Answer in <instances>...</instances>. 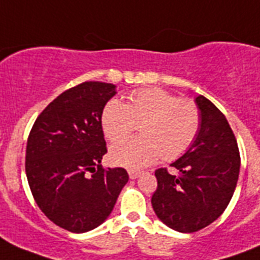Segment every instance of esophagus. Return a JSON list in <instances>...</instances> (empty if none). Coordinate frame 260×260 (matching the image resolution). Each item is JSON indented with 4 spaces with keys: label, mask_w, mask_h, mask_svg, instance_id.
<instances>
[{
    "label": "esophagus",
    "mask_w": 260,
    "mask_h": 260,
    "mask_svg": "<svg viewBox=\"0 0 260 260\" xmlns=\"http://www.w3.org/2000/svg\"><path fill=\"white\" fill-rule=\"evenodd\" d=\"M128 174H129L131 179H136V178H139V177H140V175H142V171L129 170V171H128Z\"/></svg>",
    "instance_id": "34e87169"
}]
</instances>
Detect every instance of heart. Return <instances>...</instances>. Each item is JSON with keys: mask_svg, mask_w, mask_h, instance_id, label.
<instances>
[{"mask_svg": "<svg viewBox=\"0 0 260 260\" xmlns=\"http://www.w3.org/2000/svg\"><path fill=\"white\" fill-rule=\"evenodd\" d=\"M141 124L142 138L110 148V162L125 169H143L165 159L174 160L189 150L197 138L201 117L191 100L178 98L159 87L135 90L128 104L110 100L101 116L102 131L112 143L121 142Z\"/></svg>", "mask_w": 260, "mask_h": 260, "instance_id": "1", "label": "heart"}]
</instances>
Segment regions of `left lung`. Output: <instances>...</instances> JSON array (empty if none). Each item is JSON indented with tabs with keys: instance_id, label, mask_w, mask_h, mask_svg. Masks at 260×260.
I'll list each match as a JSON object with an SVG mask.
<instances>
[{
	"instance_id": "obj_1",
	"label": "left lung",
	"mask_w": 260,
	"mask_h": 260,
	"mask_svg": "<svg viewBox=\"0 0 260 260\" xmlns=\"http://www.w3.org/2000/svg\"><path fill=\"white\" fill-rule=\"evenodd\" d=\"M200 131L181 158L171 163L179 175L158 169L151 198L155 213L171 230L191 234L217 220L238 183L240 155L234 132L217 106L198 95Z\"/></svg>"
}]
</instances>
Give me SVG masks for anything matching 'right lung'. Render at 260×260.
Wrapping results in <instances>:
<instances>
[{
    "mask_svg": "<svg viewBox=\"0 0 260 260\" xmlns=\"http://www.w3.org/2000/svg\"><path fill=\"white\" fill-rule=\"evenodd\" d=\"M113 83L83 82L63 91L36 118L26 142L25 173L42 212L63 230L83 234L105 221L129 177L101 166V116Z\"/></svg>",
    "mask_w": 260,
    "mask_h": 260,
    "instance_id": "add662e5",
    "label": "right lung"
}]
</instances>
